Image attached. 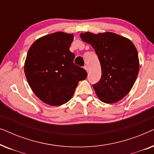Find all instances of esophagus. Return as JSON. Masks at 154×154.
<instances>
[{"label": "esophagus", "mask_w": 154, "mask_h": 154, "mask_svg": "<svg viewBox=\"0 0 154 154\" xmlns=\"http://www.w3.org/2000/svg\"><path fill=\"white\" fill-rule=\"evenodd\" d=\"M84 69H85V71L88 72V66H84Z\"/></svg>", "instance_id": "esophagus-1"}]
</instances>
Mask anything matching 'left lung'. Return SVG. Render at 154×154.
<instances>
[{
  "label": "left lung",
  "instance_id": "obj_1",
  "mask_svg": "<svg viewBox=\"0 0 154 154\" xmlns=\"http://www.w3.org/2000/svg\"><path fill=\"white\" fill-rule=\"evenodd\" d=\"M82 41L89 43L98 56L102 77L93 88L102 102L113 104L129 93L140 69L138 52L130 39L112 32L82 33Z\"/></svg>",
  "mask_w": 154,
  "mask_h": 154
}]
</instances>
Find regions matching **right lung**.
<instances>
[{"label": "right lung", "instance_id": "1", "mask_svg": "<svg viewBox=\"0 0 154 154\" xmlns=\"http://www.w3.org/2000/svg\"><path fill=\"white\" fill-rule=\"evenodd\" d=\"M72 33L57 31L37 39L29 48L24 73L31 90L42 102L60 106L69 102L87 72L73 63L69 50Z\"/></svg>", "mask_w": 154, "mask_h": 154}]
</instances>
